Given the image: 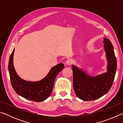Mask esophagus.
I'll return each instance as SVG.
<instances>
[{"instance_id": "34e87169", "label": "esophagus", "mask_w": 123, "mask_h": 123, "mask_svg": "<svg viewBox=\"0 0 123 123\" xmlns=\"http://www.w3.org/2000/svg\"><path fill=\"white\" fill-rule=\"evenodd\" d=\"M73 60L71 59H68L66 62V64L68 66H70L73 63Z\"/></svg>"}]
</instances>
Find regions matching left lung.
Segmentation results:
<instances>
[{
	"instance_id": "left-lung-1",
	"label": "left lung",
	"mask_w": 123,
	"mask_h": 123,
	"mask_svg": "<svg viewBox=\"0 0 123 123\" xmlns=\"http://www.w3.org/2000/svg\"><path fill=\"white\" fill-rule=\"evenodd\" d=\"M103 43L107 61L106 72L94 76L82 68L72 66L74 90L76 96L84 101L94 100L103 96L113 84L117 70V59L111 41L104 38Z\"/></svg>"
}]
</instances>
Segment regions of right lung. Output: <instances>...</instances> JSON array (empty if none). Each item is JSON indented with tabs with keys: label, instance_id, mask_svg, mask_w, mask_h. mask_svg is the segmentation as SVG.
I'll list each match as a JSON object with an SVG mask.
<instances>
[{
	"label": "right lung",
	"instance_id": "obj_1",
	"mask_svg": "<svg viewBox=\"0 0 123 123\" xmlns=\"http://www.w3.org/2000/svg\"><path fill=\"white\" fill-rule=\"evenodd\" d=\"M14 49L10 57L9 72L12 87L17 94L24 98L41 102L47 99L53 91L55 79L59 73L64 68L62 63H59L51 68L44 78L37 81H29L22 79L17 73L13 65Z\"/></svg>",
	"mask_w": 123,
	"mask_h": 123
}]
</instances>
